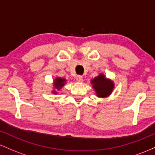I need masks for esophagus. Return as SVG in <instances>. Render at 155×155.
I'll return each instance as SVG.
<instances>
[{
  "label": "esophagus",
  "mask_w": 155,
  "mask_h": 155,
  "mask_svg": "<svg viewBox=\"0 0 155 155\" xmlns=\"http://www.w3.org/2000/svg\"><path fill=\"white\" fill-rule=\"evenodd\" d=\"M76 80H77L78 81H79V82H81V81H83V77H82V76L78 75L77 76H76Z\"/></svg>",
  "instance_id": "esophagus-1"
}]
</instances>
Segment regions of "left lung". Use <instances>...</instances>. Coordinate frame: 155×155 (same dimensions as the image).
<instances>
[{"label": "left lung", "mask_w": 155, "mask_h": 155, "mask_svg": "<svg viewBox=\"0 0 155 155\" xmlns=\"http://www.w3.org/2000/svg\"><path fill=\"white\" fill-rule=\"evenodd\" d=\"M92 83L98 97H106L109 95L114 88L113 82L110 80L106 79L103 74H101L92 79Z\"/></svg>", "instance_id": "obj_1"}]
</instances>
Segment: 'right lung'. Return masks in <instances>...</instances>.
I'll list each match as a JSON object with an SVG mask.
<instances>
[{"mask_svg":"<svg viewBox=\"0 0 155 155\" xmlns=\"http://www.w3.org/2000/svg\"><path fill=\"white\" fill-rule=\"evenodd\" d=\"M65 79H62V78H57L54 81V87L58 90H59L65 84ZM54 93L56 94V92L54 91Z\"/></svg>","mask_w":155,"mask_h":155,"instance_id":"right-lung-1","label":"right lung"}]
</instances>
